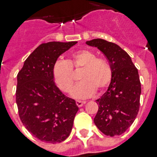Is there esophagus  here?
<instances>
[{"mask_svg": "<svg viewBox=\"0 0 157 157\" xmlns=\"http://www.w3.org/2000/svg\"><path fill=\"white\" fill-rule=\"evenodd\" d=\"M85 103V101H76V104L78 107H82L83 105Z\"/></svg>", "mask_w": 157, "mask_h": 157, "instance_id": "34e87169", "label": "esophagus"}]
</instances>
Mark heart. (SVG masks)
I'll use <instances>...</instances> for the list:
<instances>
[{"label":"heart","mask_w":157,"mask_h":157,"mask_svg":"<svg viewBox=\"0 0 157 157\" xmlns=\"http://www.w3.org/2000/svg\"><path fill=\"white\" fill-rule=\"evenodd\" d=\"M73 70L82 69L80 81L72 91V97L87 99L93 97L97 89L107 88L113 78V70L107 60L98 58L89 49H81L71 54L68 60L58 59L52 66L54 81L63 93H69L74 84Z\"/></svg>","instance_id":"b5f03b06"}]
</instances>
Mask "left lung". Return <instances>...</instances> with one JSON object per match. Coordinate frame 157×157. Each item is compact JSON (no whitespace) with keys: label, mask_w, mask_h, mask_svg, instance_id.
Instances as JSON below:
<instances>
[{"label":"left lung","mask_w":157,"mask_h":157,"mask_svg":"<svg viewBox=\"0 0 157 157\" xmlns=\"http://www.w3.org/2000/svg\"><path fill=\"white\" fill-rule=\"evenodd\" d=\"M86 44L101 50L113 70L109 89L96 101L99 109L94 123L105 135L120 136L132 125L139 112L141 85L137 68L117 44L103 39H93Z\"/></svg>","instance_id":"obj_1"}]
</instances>
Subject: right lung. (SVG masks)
I'll use <instances>...</instances> for the list:
<instances>
[{
  "label": "right lung",
  "instance_id": "1",
  "mask_svg": "<svg viewBox=\"0 0 157 157\" xmlns=\"http://www.w3.org/2000/svg\"><path fill=\"white\" fill-rule=\"evenodd\" d=\"M77 41H51L39 45L17 74L16 102L20 119L41 141H64L72 131L78 111L76 101L56 87L52 66L59 56Z\"/></svg>",
  "mask_w": 157,
  "mask_h": 157
}]
</instances>
